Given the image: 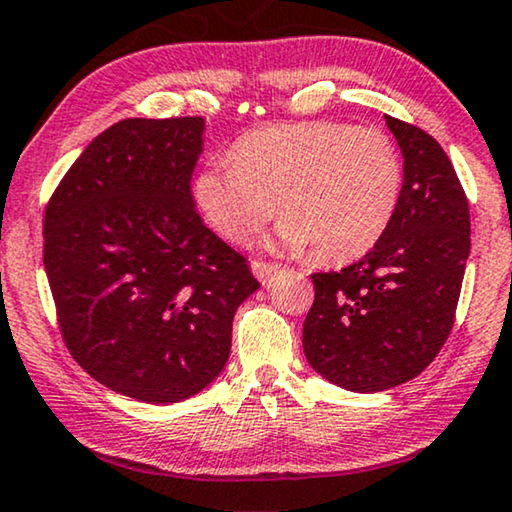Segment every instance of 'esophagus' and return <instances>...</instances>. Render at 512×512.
<instances>
[{
    "label": "esophagus",
    "mask_w": 512,
    "mask_h": 512,
    "mask_svg": "<svg viewBox=\"0 0 512 512\" xmlns=\"http://www.w3.org/2000/svg\"><path fill=\"white\" fill-rule=\"evenodd\" d=\"M250 269H253L259 283H266V280H269L273 273L280 269V266L276 262H262V259H255V262L250 264Z\"/></svg>",
    "instance_id": "1"
}]
</instances>
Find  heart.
Masks as SVG:
<instances>
[{
  "label": "heart",
  "mask_w": 512,
  "mask_h": 512,
  "mask_svg": "<svg viewBox=\"0 0 512 512\" xmlns=\"http://www.w3.org/2000/svg\"><path fill=\"white\" fill-rule=\"evenodd\" d=\"M232 160H211L192 183L194 204L222 239L246 243L276 213L287 248L322 262L369 253L397 213L401 155L390 134L345 122H285L246 132Z\"/></svg>",
  "instance_id": "1"
}]
</instances>
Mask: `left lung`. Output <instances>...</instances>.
Segmentation results:
<instances>
[{
    "label": "left lung",
    "instance_id": "left-lung-1",
    "mask_svg": "<svg viewBox=\"0 0 512 512\" xmlns=\"http://www.w3.org/2000/svg\"><path fill=\"white\" fill-rule=\"evenodd\" d=\"M403 155L397 213L341 271L313 273L308 364L343 390L383 392L420 376L448 341L471 250L469 199L424 129L385 115Z\"/></svg>",
    "mask_w": 512,
    "mask_h": 512
}]
</instances>
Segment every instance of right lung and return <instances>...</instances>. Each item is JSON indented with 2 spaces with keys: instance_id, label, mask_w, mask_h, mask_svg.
Here are the masks:
<instances>
[{
  "instance_id": "1",
  "label": "right lung",
  "mask_w": 512,
  "mask_h": 512,
  "mask_svg": "<svg viewBox=\"0 0 512 512\" xmlns=\"http://www.w3.org/2000/svg\"><path fill=\"white\" fill-rule=\"evenodd\" d=\"M204 118H127L71 164L43 213V266L71 357L146 403L204 390L259 283L190 192Z\"/></svg>"
}]
</instances>
